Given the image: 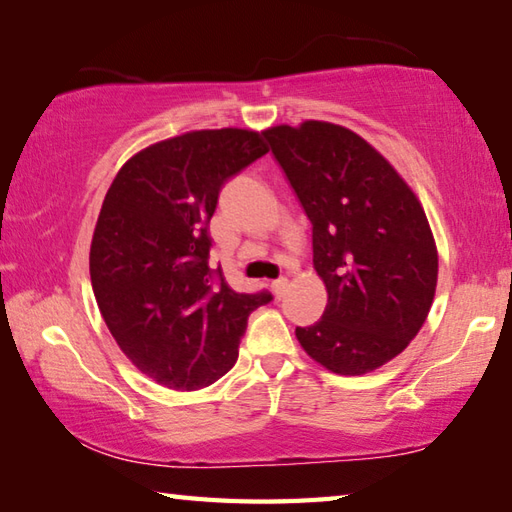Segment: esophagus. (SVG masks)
<instances>
[{"mask_svg": "<svg viewBox=\"0 0 512 512\" xmlns=\"http://www.w3.org/2000/svg\"><path fill=\"white\" fill-rule=\"evenodd\" d=\"M271 289H273V293H275L277 298H282V293L287 291V277H280V280H275L271 284Z\"/></svg>", "mask_w": 512, "mask_h": 512, "instance_id": "obj_1", "label": "esophagus"}]
</instances>
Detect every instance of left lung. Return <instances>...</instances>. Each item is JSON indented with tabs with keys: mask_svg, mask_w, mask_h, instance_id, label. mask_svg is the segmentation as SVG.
I'll return each instance as SVG.
<instances>
[{
	"mask_svg": "<svg viewBox=\"0 0 512 512\" xmlns=\"http://www.w3.org/2000/svg\"><path fill=\"white\" fill-rule=\"evenodd\" d=\"M311 221L323 318L296 327L302 348L336 375H363L397 357L427 320L438 253L418 198L348 128L305 121L264 133Z\"/></svg>",
	"mask_w": 512,
	"mask_h": 512,
	"instance_id": "8db88e82",
	"label": "left lung"
}]
</instances>
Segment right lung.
<instances>
[{
	"label": "right lung",
	"mask_w": 512,
	"mask_h": 512,
	"mask_svg": "<svg viewBox=\"0 0 512 512\" xmlns=\"http://www.w3.org/2000/svg\"><path fill=\"white\" fill-rule=\"evenodd\" d=\"M264 135L194 131L153 144L112 180L94 228L90 277L103 320L137 370L196 391L239 357L248 316L271 291L237 293L210 268L223 185L266 155Z\"/></svg>",
	"instance_id": "add662e5"
}]
</instances>
